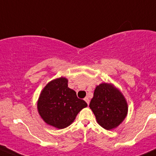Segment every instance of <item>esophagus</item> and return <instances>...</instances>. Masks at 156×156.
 I'll list each match as a JSON object with an SVG mask.
<instances>
[{"label":"esophagus","instance_id":"1","mask_svg":"<svg viewBox=\"0 0 156 156\" xmlns=\"http://www.w3.org/2000/svg\"><path fill=\"white\" fill-rule=\"evenodd\" d=\"M84 101H85L86 103H87V105H89V103H90V100H89V99H88L87 97H85V98H84Z\"/></svg>","mask_w":156,"mask_h":156}]
</instances>
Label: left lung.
Here are the masks:
<instances>
[{
    "instance_id": "obj_1",
    "label": "left lung",
    "mask_w": 156,
    "mask_h": 156,
    "mask_svg": "<svg viewBox=\"0 0 156 156\" xmlns=\"http://www.w3.org/2000/svg\"><path fill=\"white\" fill-rule=\"evenodd\" d=\"M89 106L99 125L106 130L119 126L127 113V104L124 96L107 83L96 87Z\"/></svg>"
}]
</instances>
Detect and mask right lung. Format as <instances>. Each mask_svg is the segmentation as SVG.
I'll use <instances>...</instances> for the list:
<instances>
[{"mask_svg":"<svg viewBox=\"0 0 156 156\" xmlns=\"http://www.w3.org/2000/svg\"><path fill=\"white\" fill-rule=\"evenodd\" d=\"M87 106V103L68 87V80L65 78L48 83L37 102L38 112L44 121L59 129L69 126L78 113Z\"/></svg>","mask_w":156,"mask_h":156,"instance_id":"obj_1","label":"right lung"}]
</instances>
